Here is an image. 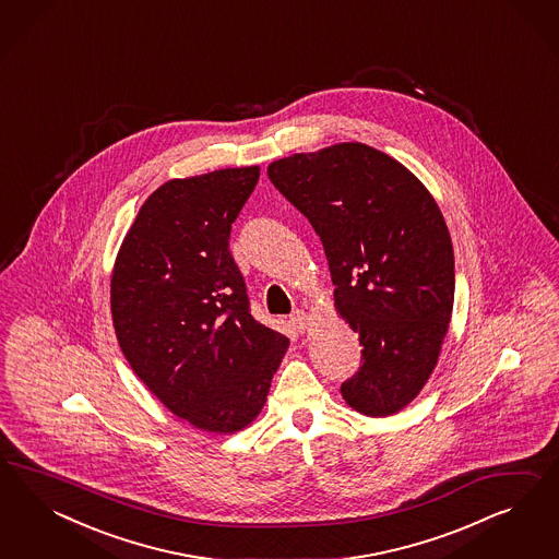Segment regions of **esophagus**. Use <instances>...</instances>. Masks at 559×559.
<instances>
[{"label": "esophagus", "instance_id": "esophagus-1", "mask_svg": "<svg viewBox=\"0 0 559 559\" xmlns=\"http://www.w3.org/2000/svg\"><path fill=\"white\" fill-rule=\"evenodd\" d=\"M288 323L293 325L295 332L304 334L305 330H307V325H309V316H307L305 311H301V309H297V311H293V316L288 318Z\"/></svg>", "mask_w": 559, "mask_h": 559}]
</instances>
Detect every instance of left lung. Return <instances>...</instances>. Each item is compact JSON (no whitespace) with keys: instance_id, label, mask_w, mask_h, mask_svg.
Returning <instances> with one entry per match:
<instances>
[{"instance_id":"1","label":"left lung","mask_w":559,"mask_h":559,"mask_svg":"<svg viewBox=\"0 0 559 559\" xmlns=\"http://www.w3.org/2000/svg\"><path fill=\"white\" fill-rule=\"evenodd\" d=\"M274 188L322 239L342 318L362 365L342 383L346 404L391 416L437 365L455 299L447 223L420 180L362 143L295 153L269 166Z\"/></svg>"}]
</instances>
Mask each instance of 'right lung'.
<instances>
[{
	"instance_id": "add662e5",
	"label": "right lung",
	"mask_w": 559,
	"mask_h": 559,
	"mask_svg": "<svg viewBox=\"0 0 559 559\" xmlns=\"http://www.w3.org/2000/svg\"><path fill=\"white\" fill-rule=\"evenodd\" d=\"M260 168L169 180L141 206L110 283L120 350L176 416L236 432L266 402L287 336L255 322L229 252Z\"/></svg>"
}]
</instances>
